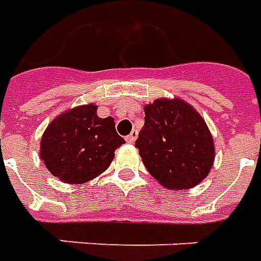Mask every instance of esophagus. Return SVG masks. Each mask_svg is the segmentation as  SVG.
<instances>
[{"instance_id": "34e87169", "label": "esophagus", "mask_w": 261, "mask_h": 261, "mask_svg": "<svg viewBox=\"0 0 261 261\" xmlns=\"http://www.w3.org/2000/svg\"><path fill=\"white\" fill-rule=\"evenodd\" d=\"M138 139V130H132L130 135H127L126 136V142L127 143H135Z\"/></svg>"}]
</instances>
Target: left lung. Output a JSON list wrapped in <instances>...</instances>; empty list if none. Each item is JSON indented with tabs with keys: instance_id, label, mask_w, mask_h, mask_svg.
Segmentation results:
<instances>
[{
	"instance_id": "8db88e82",
	"label": "left lung",
	"mask_w": 261,
	"mask_h": 261,
	"mask_svg": "<svg viewBox=\"0 0 261 261\" xmlns=\"http://www.w3.org/2000/svg\"><path fill=\"white\" fill-rule=\"evenodd\" d=\"M135 146L147 171L169 190H187L210 174L215 146L204 118L180 98L145 105Z\"/></svg>"
}]
</instances>
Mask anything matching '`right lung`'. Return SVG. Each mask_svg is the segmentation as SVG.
<instances>
[{
	"label": "right lung",
	"mask_w": 261,
	"mask_h": 261,
	"mask_svg": "<svg viewBox=\"0 0 261 261\" xmlns=\"http://www.w3.org/2000/svg\"><path fill=\"white\" fill-rule=\"evenodd\" d=\"M123 143L112 116L99 118L97 105H80L56 116L46 127L40 159L60 181L83 184L108 169Z\"/></svg>",
	"instance_id": "right-lung-1"
}]
</instances>
